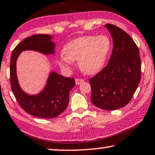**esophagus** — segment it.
Wrapping results in <instances>:
<instances>
[{
	"label": "esophagus",
	"instance_id": "esophagus-1",
	"mask_svg": "<svg viewBox=\"0 0 155 155\" xmlns=\"http://www.w3.org/2000/svg\"><path fill=\"white\" fill-rule=\"evenodd\" d=\"M76 81V85H79V84H81V83H83L84 82V79H76L75 80Z\"/></svg>",
	"mask_w": 155,
	"mask_h": 155
}]
</instances>
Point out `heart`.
Here are the masks:
<instances>
[{"instance_id": "obj_1", "label": "heart", "mask_w": 155, "mask_h": 155, "mask_svg": "<svg viewBox=\"0 0 155 155\" xmlns=\"http://www.w3.org/2000/svg\"><path fill=\"white\" fill-rule=\"evenodd\" d=\"M112 48V42L106 35H86L67 43L58 64L64 71L71 69L72 61L78 60L79 69L86 74H94L104 67Z\"/></svg>"}]
</instances>
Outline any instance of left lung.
I'll use <instances>...</instances> for the list:
<instances>
[{"mask_svg": "<svg viewBox=\"0 0 155 155\" xmlns=\"http://www.w3.org/2000/svg\"><path fill=\"white\" fill-rule=\"evenodd\" d=\"M113 38V48L108 64L89 79L91 101L98 108L113 110L130 101L140 81L141 61L139 49L122 29L105 25Z\"/></svg>", "mask_w": 155, "mask_h": 155, "instance_id": "left-lung-1", "label": "left lung"}]
</instances>
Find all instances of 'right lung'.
<instances>
[{
	"label": "right lung",
	"instance_id": "add662e5",
	"mask_svg": "<svg viewBox=\"0 0 155 155\" xmlns=\"http://www.w3.org/2000/svg\"><path fill=\"white\" fill-rule=\"evenodd\" d=\"M49 35H35L18 44L10 57V76L12 91L22 108L40 118H54L67 108L69 91L75 86L74 78L65 77L51 69L43 90L37 94H29L20 86L17 75V60L24 51H34L44 55H54L56 44Z\"/></svg>",
	"mask_w": 155,
	"mask_h": 155
}]
</instances>
